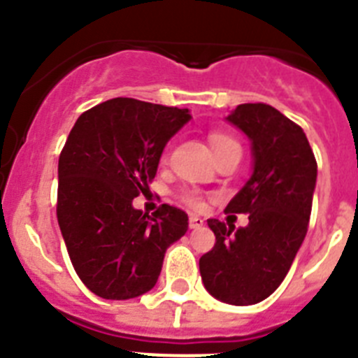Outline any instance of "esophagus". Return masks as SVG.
<instances>
[{"label":"esophagus","mask_w":358,"mask_h":358,"mask_svg":"<svg viewBox=\"0 0 358 358\" xmlns=\"http://www.w3.org/2000/svg\"><path fill=\"white\" fill-rule=\"evenodd\" d=\"M204 226V220H202L201 217H197V215H192L189 217V229H199V227Z\"/></svg>","instance_id":"obj_1"}]
</instances>
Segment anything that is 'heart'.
<instances>
[{
  "mask_svg": "<svg viewBox=\"0 0 358 358\" xmlns=\"http://www.w3.org/2000/svg\"><path fill=\"white\" fill-rule=\"evenodd\" d=\"M210 141H211V147H213V150H217L218 147H224V145H227V143H236V141H233L231 138H227V136H224V134H211ZM182 199H185L186 204H189L192 208L202 206V201L195 194H185L182 195Z\"/></svg>",
  "mask_w": 358,
  "mask_h": 358,
  "instance_id": "1",
  "label": "heart"
}]
</instances>
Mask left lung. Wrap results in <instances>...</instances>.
<instances>
[{
    "mask_svg": "<svg viewBox=\"0 0 358 358\" xmlns=\"http://www.w3.org/2000/svg\"><path fill=\"white\" fill-rule=\"evenodd\" d=\"M226 122L251 141V177L226 208L229 213H249V224L235 229L210 218L217 242L199 260V268L215 299L248 306L281 285L301 248L317 163L303 129L267 103H242Z\"/></svg>",
    "mask_w": 358,
    "mask_h": 358,
    "instance_id": "8db88e82",
    "label": "left lung"
}]
</instances>
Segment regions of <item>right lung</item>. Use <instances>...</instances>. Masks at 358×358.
Instances as JSON below:
<instances>
[{
  "label": "right lung",
  "instance_id": "1",
  "mask_svg": "<svg viewBox=\"0 0 358 358\" xmlns=\"http://www.w3.org/2000/svg\"><path fill=\"white\" fill-rule=\"evenodd\" d=\"M189 120L188 109L113 98L73 125L59 157L57 220L73 267L96 296L120 301L154 289L164 252L188 231L179 208L163 204L150 217L132 201Z\"/></svg>",
  "mask_w": 358,
  "mask_h": 358
}]
</instances>
